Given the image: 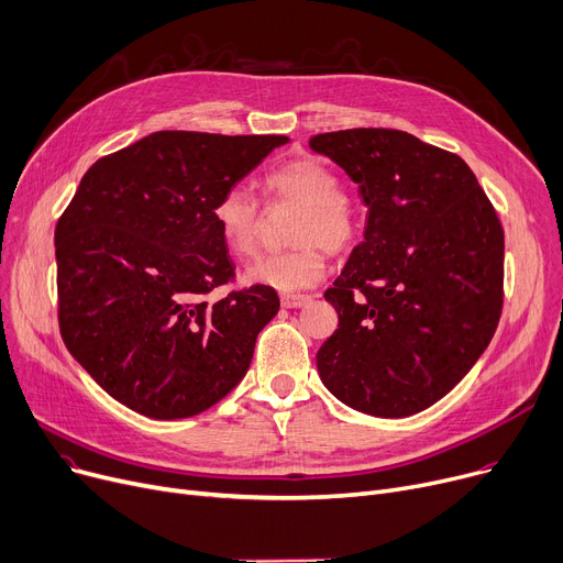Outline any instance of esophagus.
I'll return each instance as SVG.
<instances>
[{"mask_svg": "<svg viewBox=\"0 0 563 563\" xmlns=\"http://www.w3.org/2000/svg\"><path fill=\"white\" fill-rule=\"evenodd\" d=\"M311 302V295H305V292H286L282 295V305L286 309H302Z\"/></svg>", "mask_w": 563, "mask_h": 563, "instance_id": "obj_1", "label": "esophagus"}]
</instances>
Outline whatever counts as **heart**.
<instances>
[{
  "mask_svg": "<svg viewBox=\"0 0 563 563\" xmlns=\"http://www.w3.org/2000/svg\"><path fill=\"white\" fill-rule=\"evenodd\" d=\"M263 188L275 200L300 205L295 218L292 241L300 243L288 252L261 256L245 271L250 284L271 286L282 292L309 288L324 275V254L320 250L341 252L358 234V220L352 205L341 195L339 175L320 158L302 156L288 161L263 179ZM211 220L224 250L234 256H250L256 247L258 207L245 188L224 190Z\"/></svg>",
  "mask_w": 563,
  "mask_h": 563,
  "instance_id": "heart-1",
  "label": "heart"
}]
</instances>
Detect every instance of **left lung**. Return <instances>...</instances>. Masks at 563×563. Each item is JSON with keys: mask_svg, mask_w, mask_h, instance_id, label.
Segmentation results:
<instances>
[{"mask_svg": "<svg viewBox=\"0 0 563 563\" xmlns=\"http://www.w3.org/2000/svg\"><path fill=\"white\" fill-rule=\"evenodd\" d=\"M309 147L358 186L363 241L324 300L339 329L318 375L343 405L407 418L439 402L503 313L505 231L466 161L398 129L320 134Z\"/></svg>", "mask_w": 563, "mask_h": 563, "instance_id": "8db88e82", "label": "left lung"}]
</instances>
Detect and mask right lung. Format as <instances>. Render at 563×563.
<instances>
[{"label": "right lung", "instance_id": "obj_1", "mask_svg": "<svg viewBox=\"0 0 563 563\" xmlns=\"http://www.w3.org/2000/svg\"><path fill=\"white\" fill-rule=\"evenodd\" d=\"M286 143L156 131L84 175L54 231L58 324L81 368L124 407L190 418L245 377L279 297L256 284L207 300L234 277L211 209Z\"/></svg>", "mask_w": 563, "mask_h": 563}]
</instances>
